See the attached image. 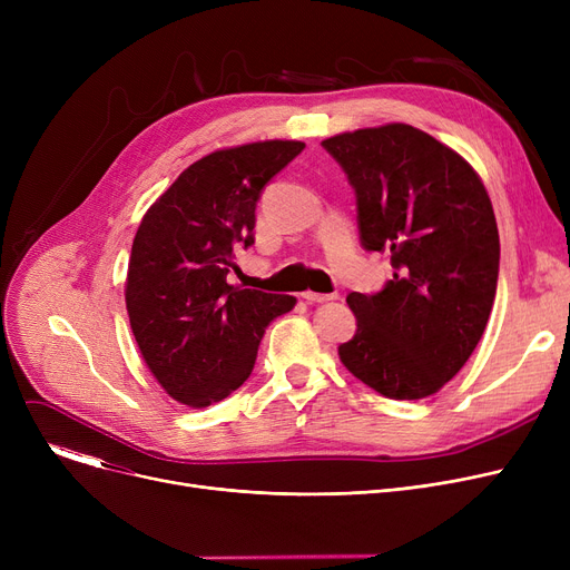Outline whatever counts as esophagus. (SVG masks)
Instances as JSON below:
<instances>
[{
  "label": "esophagus",
  "mask_w": 570,
  "mask_h": 570,
  "mask_svg": "<svg viewBox=\"0 0 570 570\" xmlns=\"http://www.w3.org/2000/svg\"><path fill=\"white\" fill-rule=\"evenodd\" d=\"M303 297L307 303H327V301H337V293H314V291H307L303 293Z\"/></svg>",
  "instance_id": "esophagus-1"
}]
</instances>
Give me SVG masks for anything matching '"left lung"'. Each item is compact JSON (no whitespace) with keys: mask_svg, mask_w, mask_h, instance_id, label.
<instances>
[{"mask_svg":"<svg viewBox=\"0 0 570 570\" xmlns=\"http://www.w3.org/2000/svg\"><path fill=\"white\" fill-rule=\"evenodd\" d=\"M355 191L367 252H391L393 279L351 293L355 335L344 367L387 400H423L469 361L499 277V230L478 173L409 125L357 129L321 142Z\"/></svg>","mask_w":570,"mask_h":570,"instance_id":"obj_1","label":"left lung"}]
</instances>
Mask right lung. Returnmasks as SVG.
Here are the masks:
<instances>
[{"label": "right lung", "instance_id": "1", "mask_svg": "<svg viewBox=\"0 0 570 570\" xmlns=\"http://www.w3.org/2000/svg\"><path fill=\"white\" fill-rule=\"evenodd\" d=\"M305 149L265 140L191 164L147 209L134 237L127 312L149 372L187 406L222 402L256 363L265 327L293 295L226 282L235 249L254 245L263 187Z\"/></svg>", "mask_w": 570, "mask_h": 570}]
</instances>
